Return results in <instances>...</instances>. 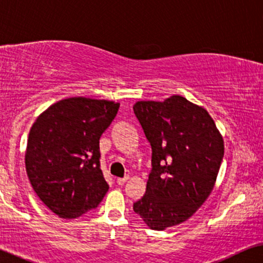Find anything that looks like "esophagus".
Masks as SVG:
<instances>
[{
  "label": "esophagus",
  "mask_w": 263,
  "mask_h": 263,
  "mask_svg": "<svg viewBox=\"0 0 263 263\" xmlns=\"http://www.w3.org/2000/svg\"><path fill=\"white\" fill-rule=\"evenodd\" d=\"M127 180H128V177L126 176V177H124V178H118V179H117V183H118L119 185H124Z\"/></svg>",
  "instance_id": "obj_1"
}]
</instances>
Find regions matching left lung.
<instances>
[{"mask_svg":"<svg viewBox=\"0 0 263 263\" xmlns=\"http://www.w3.org/2000/svg\"><path fill=\"white\" fill-rule=\"evenodd\" d=\"M134 111L152 145L153 167L134 211L149 229L163 231L186 221L211 195L223 139L208 111L183 96L138 101Z\"/></svg>","mask_w":263,"mask_h":263,"instance_id":"8db88e82","label":"left lung"}]
</instances>
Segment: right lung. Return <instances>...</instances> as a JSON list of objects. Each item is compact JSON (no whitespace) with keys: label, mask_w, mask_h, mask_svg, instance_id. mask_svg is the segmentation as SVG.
Segmentation results:
<instances>
[{"label":"right lung","mask_w":263,"mask_h":263,"mask_svg":"<svg viewBox=\"0 0 263 263\" xmlns=\"http://www.w3.org/2000/svg\"><path fill=\"white\" fill-rule=\"evenodd\" d=\"M120 107L108 100L69 97L51 104L30 129L27 177L52 213L77 219L96 208L109 185L100 168V138Z\"/></svg>","instance_id":"add662e5"}]
</instances>
